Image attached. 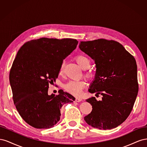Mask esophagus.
I'll use <instances>...</instances> for the list:
<instances>
[{
    "mask_svg": "<svg viewBox=\"0 0 147 147\" xmlns=\"http://www.w3.org/2000/svg\"><path fill=\"white\" fill-rule=\"evenodd\" d=\"M82 99L80 98V97H76V99H75V101L78 102H80V101H82Z\"/></svg>",
    "mask_w": 147,
    "mask_h": 147,
    "instance_id": "esophagus-1",
    "label": "esophagus"
}]
</instances>
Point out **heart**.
I'll list each match as a JSON object with an SVG mask.
<instances>
[{
    "label": "heart",
    "instance_id": "heart-1",
    "mask_svg": "<svg viewBox=\"0 0 147 147\" xmlns=\"http://www.w3.org/2000/svg\"><path fill=\"white\" fill-rule=\"evenodd\" d=\"M75 61L77 62V63L78 64V65L83 70L88 69L90 66V61L88 57L84 55H79L75 57ZM64 64L63 63L61 65V67L59 69V74H62L63 72L64 69ZM86 77H90V74H86ZM86 85V83L84 81H70L67 83H66L64 85V88L65 90L68 91L69 92L71 93L72 94H74L75 96H80L82 90L84 88Z\"/></svg>",
    "mask_w": 147,
    "mask_h": 147
}]
</instances>
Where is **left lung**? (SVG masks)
Wrapping results in <instances>:
<instances>
[{
	"label": "left lung",
	"mask_w": 147,
	"mask_h": 147,
	"mask_svg": "<svg viewBox=\"0 0 147 147\" xmlns=\"http://www.w3.org/2000/svg\"><path fill=\"white\" fill-rule=\"evenodd\" d=\"M80 50L94 61L96 74L88 91L102 96L86 100L92 112L84 119L99 129H111L123 123L131 113L139 91L134 57L118 42L100 38L81 42Z\"/></svg>",
	"instance_id": "8db88e82"
}]
</instances>
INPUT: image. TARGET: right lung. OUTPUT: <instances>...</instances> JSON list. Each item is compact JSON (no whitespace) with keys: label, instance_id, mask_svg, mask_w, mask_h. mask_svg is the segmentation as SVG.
Returning a JSON list of instances; mask_svg holds the SVG:
<instances>
[{"label":"right lung","instance_id":"right-lung-1","mask_svg":"<svg viewBox=\"0 0 147 147\" xmlns=\"http://www.w3.org/2000/svg\"><path fill=\"white\" fill-rule=\"evenodd\" d=\"M78 42L72 38H40L26 42L18 52L10 72L13 99L20 116L37 129L53 127L59 121L61 109L75 97L60 90L48 95L63 60Z\"/></svg>","mask_w":147,"mask_h":147}]
</instances>
